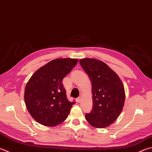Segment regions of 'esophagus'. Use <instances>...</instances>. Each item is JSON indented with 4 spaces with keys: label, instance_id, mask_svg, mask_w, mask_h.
Segmentation results:
<instances>
[{
    "label": "esophagus",
    "instance_id": "34e87169",
    "mask_svg": "<svg viewBox=\"0 0 152 152\" xmlns=\"http://www.w3.org/2000/svg\"><path fill=\"white\" fill-rule=\"evenodd\" d=\"M76 102H78V103L80 102H81V97H78V98H77V99H76Z\"/></svg>",
    "mask_w": 152,
    "mask_h": 152
}]
</instances>
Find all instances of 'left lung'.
<instances>
[{
  "instance_id": "1",
  "label": "left lung",
  "mask_w": 152,
  "mask_h": 152,
  "mask_svg": "<svg viewBox=\"0 0 152 152\" xmlns=\"http://www.w3.org/2000/svg\"><path fill=\"white\" fill-rule=\"evenodd\" d=\"M80 64L92 83L93 108L86 119L96 128L114 123L125 103L126 94L120 77L106 63L94 58H82Z\"/></svg>"
}]
</instances>
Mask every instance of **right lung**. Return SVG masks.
Instances as JSON below:
<instances>
[{
	"instance_id": "add662e5",
	"label": "right lung",
	"mask_w": 152,
	"mask_h": 152,
	"mask_svg": "<svg viewBox=\"0 0 152 152\" xmlns=\"http://www.w3.org/2000/svg\"><path fill=\"white\" fill-rule=\"evenodd\" d=\"M78 60L58 58L35 72L24 90L26 108L34 119L42 125L53 127L66 119L72 105L69 102L62 80Z\"/></svg>"
}]
</instances>
